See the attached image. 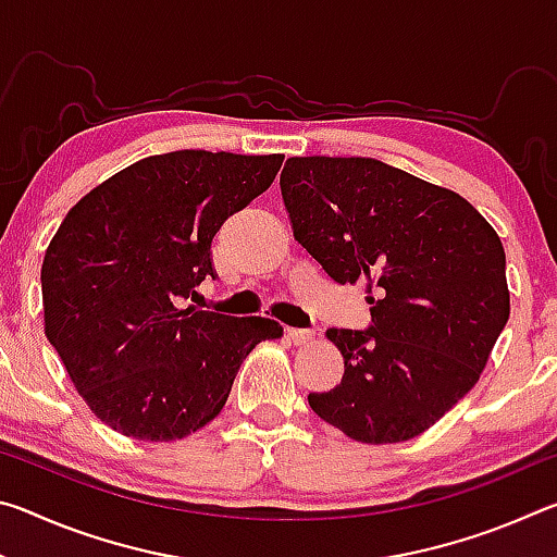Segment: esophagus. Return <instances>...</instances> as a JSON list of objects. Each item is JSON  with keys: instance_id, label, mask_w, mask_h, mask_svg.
Returning <instances> with one entry per match:
<instances>
[{"instance_id": "1", "label": "esophagus", "mask_w": 557, "mask_h": 557, "mask_svg": "<svg viewBox=\"0 0 557 557\" xmlns=\"http://www.w3.org/2000/svg\"><path fill=\"white\" fill-rule=\"evenodd\" d=\"M287 336H289V342L292 344H297V346H301V344H309L314 338V332L312 329H287Z\"/></svg>"}]
</instances>
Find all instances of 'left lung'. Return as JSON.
Segmentation results:
<instances>
[{
  "label": "left lung",
  "mask_w": 557,
  "mask_h": 557,
  "mask_svg": "<svg viewBox=\"0 0 557 557\" xmlns=\"http://www.w3.org/2000/svg\"><path fill=\"white\" fill-rule=\"evenodd\" d=\"M295 240L338 285L375 287L369 329H329L344 379L309 405L356 442H405L474 388L508 322L506 256L459 194L369 157H292Z\"/></svg>",
  "instance_id": "8db88e82"
}]
</instances>
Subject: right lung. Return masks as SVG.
<instances>
[{
    "mask_svg": "<svg viewBox=\"0 0 557 557\" xmlns=\"http://www.w3.org/2000/svg\"><path fill=\"white\" fill-rule=\"evenodd\" d=\"M282 154H154L73 206L44 256L46 338L75 391L122 435L172 442L223 410L265 317L182 307L215 277L211 243L265 191Z\"/></svg>",
    "mask_w": 557,
    "mask_h": 557,
    "instance_id": "add662e5",
    "label": "right lung"
}]
</instances>
